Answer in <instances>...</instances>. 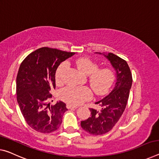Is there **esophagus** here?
Wrapping results in <instances>:
<instances>
[{"label": "esophagus", "mask_w": 159, "mask_h": 159, "mask_svg": "<svg viewBox=\"0 0 159 159\" xmlns=\"http://www.w3.org/2000/svg\"><path fill=\"white\" fill-rule=\"evenodd\" d=\"M66 107L68 109H72V108H77V106H74V105H72L70 104H67L66 105Z\"/></svg>", "instance_id": "obj_1"}]
</instances>
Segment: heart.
I'll list each match as a JSON object with an SVG mask.
<instances>
[{
  "instance_id": "obj_1",
  "label": "heart",
  "mask_w": 159,
  "mask_h": 159,
  "mask_svg": "<svg viewBox=\"0 0 159 159\" xmlns=\"http://www.w3.org/2000/svg\"><path fill=\"white\" fill-rule=\"evenodd\" d=\"M78 69L85 74H89V82L97 94H105L110 90L115 80V73L110 67L98 69V65L87 57L79 58L74 61ZM69 66L67 62H62L58 66L55 74L57 84H62L65 73ZM62 100L73 105L82 104L92 97V92L88 87L69 86L59 93Z\"/></svg>"
}]
</instances>
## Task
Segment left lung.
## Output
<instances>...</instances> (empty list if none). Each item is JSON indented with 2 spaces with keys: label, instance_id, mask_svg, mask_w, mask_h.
Wrapping results in <instances>:
<instances>
[{
  "label": "left lung",
  "instance_id": "obj_1",
  "mask_svg": "<svg viewBox=\"0 0 159 159\" xmlns=\"http://www.w3.org/2000/svg\"><path fill=\"white\" fill-rule=\"evenodd\" d=\"M104 55L115 69L117 80L112 92L95 102L101 107L100 110L90 108V117L80 122L83 129L93 135L110 132L119 121L125 110L132 84V73L127 61L112 53Z\"/></svg>",
  "mask_w": 159,
  "mask_h": 159
}]
</instances>
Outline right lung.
<instances>
[{
    "label": "right lung",
    "mask_w": 159,
    "mask_h": 159,
    "mask_svg": "<svg viewBox=\"0 0 159 159\" xmlns=\"http://www.w3.org/2000/svg\"><path fill=\"white\" fill-rule=\"evenodd\" d=\"M49 47L30 53L21 63L16 79L17 100L25 121L32 129L51 133L59 129L68 110L61 101L49 105L56 88L55 74L62 61L74 55ZM53 101V100H52Z\"/></svg>",
    "instance_id": "1"
}]
</instances>
